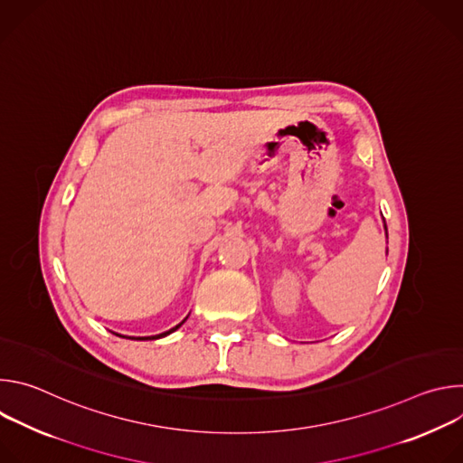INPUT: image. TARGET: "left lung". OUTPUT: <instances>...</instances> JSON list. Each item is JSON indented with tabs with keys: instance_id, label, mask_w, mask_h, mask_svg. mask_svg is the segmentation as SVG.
<instances>
[{
	"instance_id": "1",
	"label": "left lung",
	"mask_w": 463,
	"mask_h": 463,
	"mask_svg": "<svg viewBox=\"0 0 463 463\" xmlns=\"http://www.w3.org/2000/svg\"><path fill=\"white\" fill-rule=\"evenodd\" d=\"M384 229H386V225H384Z\"/></svg>"
}]
</instances>
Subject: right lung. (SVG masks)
Here are the masks:
<instances>
[{
	"instance_id": "obj_1",
	"label": "right lung",
	"mask_w": 463,
	"mask_h": 463,
	"mask_svg": "<svg viewBox=\"0 0 463 463\" xmlns=\"http://www.w3.org/2000/svg\"><path fill=\"white\" fill-rule=\"evenodd\" d=\"M186 318H188V317H186ZM186 318H184V320H186ZM184 320H183V322H184ZM183 322H179L177 326H174L172 329H168V332L159 334V335H152V337H128V339H134V341H154V339H161V337H166V335H170L172 332H175L177 327H181V324H183ZM115 335H118V334H115ZM118 337H124V335H118Z\"/></svg>"
}]
</instances>
